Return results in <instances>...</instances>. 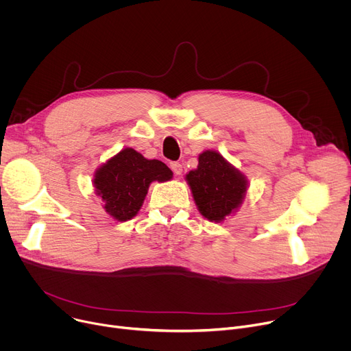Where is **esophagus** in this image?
Here are the masks:
<instances>
[{
	"mask_svg": "<svg viewBox=\"0 0 351 351\" xmlns=\"http://www.w3.org/2000/svg\"><path fill=\"white\" fill-rule=\"evenodd\" d=\"M171 169L173 171L175 176L182 175V171H183V168H182V165H180L179 162H172V164H171Z\"/></svg>",
	"mask_w": 351,
	"mask_h": 351,
	"instance_id": "esophagus-1",
	"label": "esophagus"
}]
</instances>
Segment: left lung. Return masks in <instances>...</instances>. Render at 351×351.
Returning <instances> with one entry per match:
<instances>
[{
	"mask_svg": "<svg viewBox=\"0 0 351 351\" xmlns=\"http://www.w3.org/2000/svg\"><path fill=\"white\" fill-rule=\"evenodd\" d=\"M186 182L199 214L215 223L239 210L248 187L247 178L214 149L198 156V165L186 175Z\"/></svg>",
	"mask_w": 351,
	"mask_h": 351,
	"instance_id": "left-lung-1",
	"label": "left lung"
}]
</instances>
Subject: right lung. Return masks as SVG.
<instances>
[{"label": "right lung", "mask_w": 351, "mask_h": 351, "mask_svg": "<svg viewBox=\"0 0 351 351\" xmlns=\"http://www.w3.org/2000/svg\"><path fill=\"white\" fill-rule=\"evenodd\" d=\"M172 171L158 160H147L133 148H123L99 167L93 179L103 208L115 221L125 222L140 211L153 182H168Z\"/></svg>", "instance_id": "right-lung-1"}]
</instances>
